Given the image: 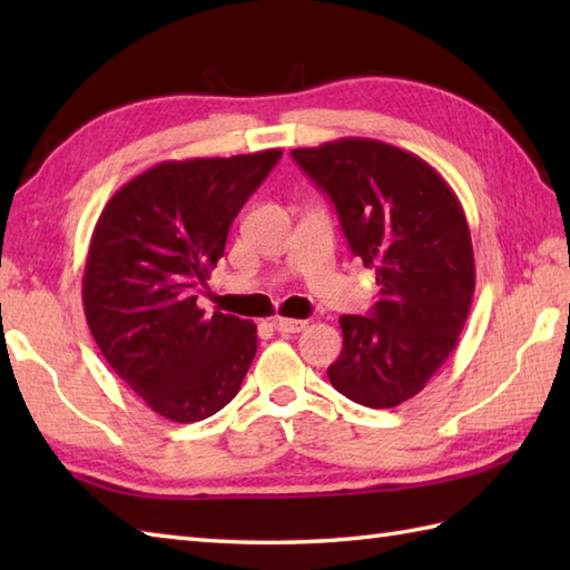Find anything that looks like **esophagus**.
<instances>
[{
    "label": "esophagus",
    "mask_w": 570,
    "mask_h": 570,
    "mask_svg": "<svg viewBox=\"0 0 570 570\" xmlns=\"http://www.w3.org/2000/svg\"><path fill=\"white\" fill-rule=\"evenodd\" d=\"M274 331L276 333H282V335H294V333H301V331H306V321H296V318H274Z\"/></svg>",
    "instance_id": "obj_1"
}]
</instances>
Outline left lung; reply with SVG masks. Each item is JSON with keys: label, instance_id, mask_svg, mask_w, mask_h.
Returning a JSON list of instances; mask_svg holds the SVG:
<instances>
[{"label": "left lung", "instance_id": "8db88e82", "mask_svg": "<svg viewBox=\"0 0 570 570\" xmlns=\"http://www.w3.org/2000/svg\"><path fill=\"white\" fill-rule=\"evenodd\" d=\"M292 156L380 284L370 316H341L328 380L362 406H399L441 370L468 321L475 257L463 205L431 164L386 141L345 137Z\"/></svg>", "mask_w": 570, "mask_h": 570}]
</instances>
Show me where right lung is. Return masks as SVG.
I'll list each match as a JSON object with an SVG mask.
<instances>
[{
    "label": "right lung",
    "instance_id": "add662e5",
    "mask_svg": "<svg viewBox=\"0 0 570 570\" xmlns=\"http://www.w3.org/2000/svg\"><path fill=\"white\" fill-rule=\"evenodd\" d=\"M278 149L161 161L107 200L82 272L90 333L119 377L176 423L229 404L257 353V325L205 316L196 298L223 257L229 225Z\"/></svg>",
    "mask_w": 570,
    "mask_h": 570
}]
</instances>
